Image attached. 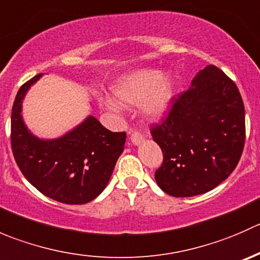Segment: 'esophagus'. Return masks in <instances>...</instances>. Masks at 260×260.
Masks as SVG:
<instances>
[{"instance_id":"1","label":"esophagus","mask_w":260,"mask_h":260,"mask_svg":"<svg viewBox=\"0 0 260 260\" xmlns=\"http://www.w3.org/2000/svg\"><path fill=\"white\" fill-rule=\"evenodd\" d=\"M131 141H132L133 145H140L141 142L145 141V135L142 132H140V131L132 129L131 131Z\"/></svg>"}]
</instances>
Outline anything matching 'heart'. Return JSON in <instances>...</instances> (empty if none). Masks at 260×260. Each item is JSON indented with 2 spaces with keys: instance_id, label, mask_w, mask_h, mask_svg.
Wrapping results in <instances>:
<instances>
[{
  "instance_id": "b5f03b06",
  "label": "heart",
  "mask_w": 260,
  "mask_h": 260,
  "mask_svg": "<svg viewBox=\"0 0 260 260\" xmlns=\"http://www.w3.org/2000/svg\"><path fill=\"white\" fill-rule=\"evenodd\" d=\"M112 91L120 103L140 104L143 102V109L147 114L159 117L171 106L175 85L170 75H161L157 70L143 69L120 78ZM107 107L114 109L115 104L109 102Z\"/></svg>"
}]
</instances>
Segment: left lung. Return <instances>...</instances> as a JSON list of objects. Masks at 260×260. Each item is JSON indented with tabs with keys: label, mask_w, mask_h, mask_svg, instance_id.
Returning <instances> with one entry per match:
<instances>
[{
	"label": "left lung",
	"mask_w": 260,
	"mask_h": 260,
	"mask_svg": "<svg viewBox=\"0 0 260 260\" xmlns=\"http://www.w3.org/2000/svg\"><path fill=\"white\" fill-rule=\"evenodd\" d=\"M151 133L164 153L157 185L175 198L208 192L229 177L242 157L245 111L239 89L208 65L191 88L172 98L167 117Z\"/></svg>",
	"instance_id": "8db88e82"
}]
</instances>
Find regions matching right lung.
I'll return each instance as SVG.
<instances>
[{
	"label": "right lung",
	"instance_id": "obj_1",
	"mask_svg": "<svg viewBox=\"0 0 260 260\" xmlns=\"http://www.w3.org/2000/svg\"><path fill=\"white\" fill-rule=\"evenodd\" d=\"M43 74L17 91L11 114V147L18 169L48 198L80 205L94 200L109 182L124 149L125 132H111L89 115L78 127L55 140L34 136L22 119V101Z\"/></svg>",
	"mask_w": 260,
	"mask_h": 260
}]
</instances>
